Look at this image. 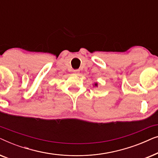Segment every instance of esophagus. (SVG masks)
I'll list each match as a JSON object with an SVG mask.
<instances>
[{"label": "esophagus", "instance_id": "esophagus-1", "mask_svg": "<svg viewBox=\"0 0 158 158\" xmlns=\"http://www.w3.org/2000/svg\"><path fill=\"white\" fill-rule=\"evenodd\" d=\"M79 72H80L79 70H74V73H75V74H77V73H79Z\"/></svg>", "mask_w": 158, "mask_h": 158}]
</instances>
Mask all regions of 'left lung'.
<instances>
[{
  "label": "left lung",
  "mask_w": 158,
  "mask_h": 158,
  "mask_svg": "<svg viewBox=\"0 0 158 158\" xmlns=\"http://www.w3.org/2000/svg\"><path fill=\"white\" fill-rule=\"evenodd\" d=\"M95 86H97V83H95Z\"/></svg>",
  "instance_id": "obj_1"
}]
</instances>
